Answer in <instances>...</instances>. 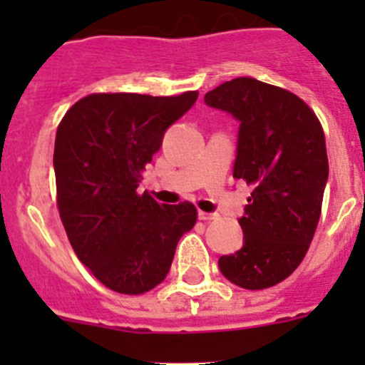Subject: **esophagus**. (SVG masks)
I'll list each match as a JSON object with an SVG mask.
<instances>
[{
    "label": "esophagus",
    "mask_w": 365,
    "mask_h": 365,
    "mask_svg": "<svg viewBox=\"0 0 365 365\" xmlns=\"http://www.w3.org/2000/svg\"><path fill=\"white\" fill-rule=\"evenodd\" d=\"M197 217L201 219V221H215V219H219V214H214V212H197Z\"/></svg>",
    "instance_id": "obj_1"
}]
</instances>
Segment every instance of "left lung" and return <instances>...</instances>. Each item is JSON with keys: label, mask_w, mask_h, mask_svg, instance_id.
<instances>
[{"label": "left lung", "mask_w": 365, "mask_h": 365, "mask_svg": "<svg viewBox=\"0 0 365 365\" xmlns=\"http://www.w3.org/2000/svg\"><path fill=\"white\" fill-rule=\"evenodd\" d=\"M205 104L240 122L234 179L254 186L240 217L243 247L219 257L234 285L259 291L291 276L307 254L329 179L320 120L302 98L256 78H235Z\"/></svg>", "instance_id": "left-lung-1"}]
</instances>
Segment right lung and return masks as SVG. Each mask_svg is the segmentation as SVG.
<instances>
[{"label":"right lung","instance_id":"add662e5","mask_svg":"<svg viewBox=\"0 0 365 365\" xmlns=\"http://www.w3.org/2000/svg\"><path fill=\"white\" fill-rule=\"evenodd\" d=\"M102 93L78 100L54 140L58 210L71 247L98 282L143 294L170 272L175 247L192 230V202L159 205L137 192L163 137L197 100Z\"/></svg>","mask_w":365,"mask_h":365}]
</instances>
